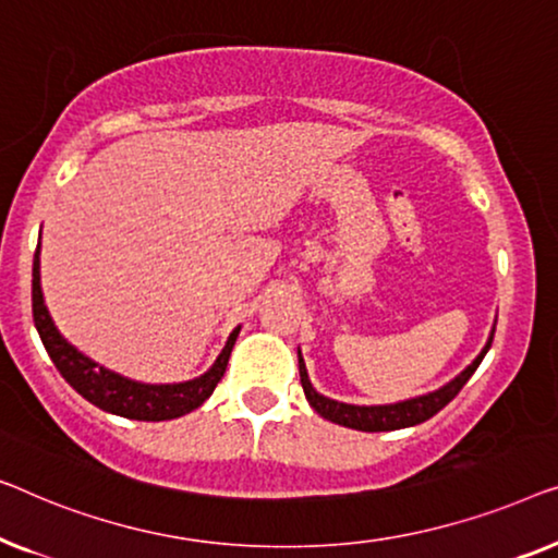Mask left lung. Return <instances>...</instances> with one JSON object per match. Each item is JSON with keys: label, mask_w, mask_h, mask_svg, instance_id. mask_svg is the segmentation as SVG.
<instances>
[{"label": "left lung", "mask_w": 558, "mask_h": 558, "mask_svg": "<svg viewBox=\"0 0 558 558\" xmlns=\"http://www.w3.org/2000/svg\"><path fill=\"white\" fill-rule=\"evenodd\" d=\"M493 333H496V326L485 341V347L481 354L473 359V364L462 368V372L439 387L435 391H427V395L404 399V402H395V404H347L339 402V399L324 397L320 391L313 389V384L308 379V372H305V361L301 356V349H298V372H301V384L305 391V399L308 404L316 410L324 420H331L341 427H351V429H361V433H389V429H404V427H414L420 422H425L437 414L447 402H452L458 397V391L465 387V381L475 374V368L481 366V361L488 354L490 343H493Z\"/></svg>", "instance_id": "obj_1"}]
</instances>
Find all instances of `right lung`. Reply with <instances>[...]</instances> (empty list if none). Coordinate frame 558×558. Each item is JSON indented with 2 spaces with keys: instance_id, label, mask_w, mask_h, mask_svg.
<instances>
[{
  "instance_id": "obj_1",
  "label": "right lung",
  "mask_w": 558,
  "mask_h": 558,
  "mask_svg": "<svg viewBox=\"0 0 558 558\" xmlns=\"http://www.w3.org/2000/svg\"><path fill=\"white\" fill-rule=\"evenodd\" d=\"M33 318L52 364L58 366L62 379H65L77 395L88 399L90 404H96L98 410L138 422L177 420L207 402L211 391L217 387V381L225 376L227 361H230L232 347L240 333L238 326L230 333V339H227L222 354H219L215 364H211L202 376H197V379L177 384H144L129 379V376L123 374H116L111 368L100 366L98 361L85 356L83 351H77L73 343L58 331V326H54L50 311H47L45 305L40 286V245H37L33 260Z\"/></svg>"
}]
</instances>
